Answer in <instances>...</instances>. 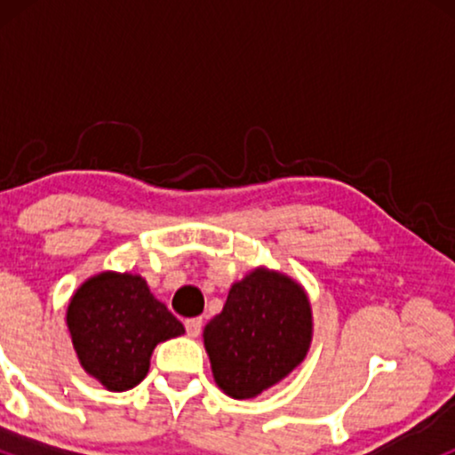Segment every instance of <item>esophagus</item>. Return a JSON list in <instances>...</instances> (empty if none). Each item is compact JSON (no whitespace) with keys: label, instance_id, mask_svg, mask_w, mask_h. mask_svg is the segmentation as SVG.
Returning a JSON list of instances; mask_svg holds the SVG:
<instances>
[{"label":"esophagus","instance_id":"obj_1","mask_svg":"<svg viewBox=\"0 0 455 455\" xmlns=\"http://www.w3.org/2000/svg\"><path fill=\"white\" fill-rule=\"evenodd\" d=\"M184 325H186L188 336L196 338L198 333H201V329H203V321H201V318H188Z\"/></svg>","mask_w":455,"mask_h":455}]
</instances>
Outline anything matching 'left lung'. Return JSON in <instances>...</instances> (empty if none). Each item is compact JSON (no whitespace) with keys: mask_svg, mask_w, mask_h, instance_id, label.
Returning <instances> with one entry per match:
<instances>
[{"mask_svg":"<svg viewBox=\"0 0 455 455\" xmlns=\"http://www.w3.org/2000/svg\"><path fill=\"white\" fill-rule=\"evenodd\" d=\"M203 338L218 387L231 398H254L304 362L310 301L297 282L257 269L231 286Z\"/></svg>","mask_w":455,"mask_h":455,"instance_id":"left-lung-1","label":"left lung"}]
</instances>
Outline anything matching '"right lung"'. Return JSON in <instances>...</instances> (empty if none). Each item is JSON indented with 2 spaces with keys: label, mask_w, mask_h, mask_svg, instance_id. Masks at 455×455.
<instances>
[{
  "label": "right lung",
  "mask_w": 455,
  "mask_h": 455,
  "mask_svg": "<svg viewBox=\"0 0 455 455\" xmlns=\"http://www.w3.org/2000/svg\"><path fill=\"white\" fill-rule=\"evenodd\" d=\"M68 329L85 372L111 391L137 387L156 344L184 333L148 282L113 271L93 275L72 295Z\"/></svg>",
  "instance_id": "add662e5"
}]
</instances>
